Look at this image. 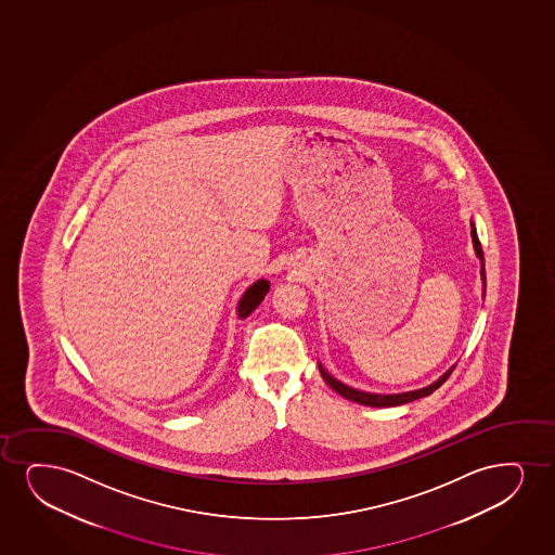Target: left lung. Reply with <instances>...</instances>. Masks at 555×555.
<instances>
[{"label":"left lung","mask_w":555,"mask_h":555,"mask_svg":"<svg viewBox=\"0 0 555 555\" xmlns=\"http://www.w3.org/2000/svg\"><path fill=\"white\" fill-rule=\"evenodd\" d=\"M470 236H473V246H475V253H477L478 259H480V278H482V291L486 295V270H485V253H482V246H480V240H478L477 229L475 223H470ZM456 365H452L449 372L442 373L441 377L426 386L421 390H411V392L403 393H370L351 388V386L344 385L341 380L334 379L331 373L324 370L323 365L319 364V372L323 375V379L326 380V385L331 386L332 390H336L339 396H344L347 400L357 401L360 405H367V408H396V405H403L409 401L421 400L426 398L431 392H436L437 388L449 379L450 373L454 372Z\"/></svg>","instance_id":"8db88e82"}]
</instances>
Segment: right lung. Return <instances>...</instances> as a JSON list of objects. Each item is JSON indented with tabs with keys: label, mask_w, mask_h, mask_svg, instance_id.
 <instances>
[{
	"label": "right lung",
	"mask_w": 555,
	"mask_h": 555,
	"mask_svg": "<svg viewBox=\"0 0 555 555\" xmlns=\"http://www.w3.org/2000/svg\"><path fill=\"white\" fill-rule=\"evenodd\" d=\"M268 288H270V283L267 280H259L257 283H253L251 287L247 288L238 304L240 319H246L247 315H251V311H255V308L264 300Z\"/></svg>",
	"instance_id": "1"
}]
</instances>
